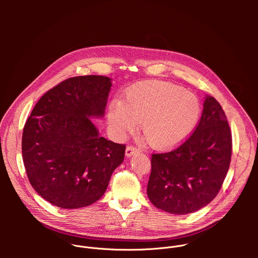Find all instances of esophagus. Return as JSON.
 <instances>
[{
  "label": "esophagus",
  "mask_w": 258,
  "mask_h": 258,
  "mask_svg": "<svg viewBox=\"0 0 258 258\" xmlns=\"http://www.w3.org/2000/svg\"><path fill=\"white\" fill-rule=\"evenodd\" d=\"M139 152H141V149L137 148V147H135V146H127L126 149H125V155L127 157H131L132 155H134L136 153H139Z\"/></svg>",
  "instance_id": "esophagus-1"
}]
</instances>
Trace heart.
I'll return each mask as SVG.
<instances>
[{
	"label": "heart",
	"instance_id": "b5f03b06",
	"mask_svg": "<svg viewBox=\"0 0 258 258\" xmlns=\"http://www.w3.org/2000/svg\"><path fill=\"white\" fill-rule=\"evenodd\" d=\"M200 112V102L194 94L169 83L153 82L131 89L124 103L110 104L108 122L113 135L120 139L141 121L142 132L153 148L166 149L193 132Z\"/></svg>",
	"mask_w": 258,
	"mask_h": 258
}]
</instances>
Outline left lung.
I'll return each instance as SVG.
<instances>
[{
    "instance_id": "obj_1",
    "label": "left lung",
    "mask_w": 258,
    "mask_h": 258,
    "mask_svg": "<svg viewBox=\"0 0 258 258\" xmlns=\"http://www.w3.org/2000/svg\"><path fill=\"white\" fill-rule=\"evenodd\" d=\"M232 156V135L220 104L206 96L195 132L176 149L153 154L147 186L152 204L188 214L210 203L223 186Z\"/></svg>"
}]
</instances>
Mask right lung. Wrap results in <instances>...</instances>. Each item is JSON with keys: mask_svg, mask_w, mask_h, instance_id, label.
<instances>
[{"mask_svg": "<svg viewBox=\"0 0 258 258\" xmlns=\"http://www.w3.org/2000/svg\"><path fill=\"white\" fill-rule=\"evenodd\" d=\"M111 79L76 77L35 104L22 134V157L32 188L51 204L75 209L105 193L125 146L101 137L90 117H103Z\"/></svg>", "mask_w": 258, "mask_h": 258, "instance_id": "right-lung-1", "label": "right lung"}]
</instances>
